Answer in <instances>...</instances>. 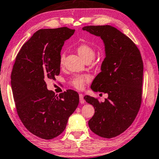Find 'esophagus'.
<instances>
[{"label":"esophagus","instance_id":"1","mask_svg":"<svg viewBox=\"0 0 159 159\" xmlns=\"http://www.w3.org/2000/svg\"><path fill=\"white\" fill-rule=\"evenodd\" d=\"M79 98H80V103H84L85 100H84V95L81 94V93H80V94H79Z\"/></svg>","mask_w":159,"mask_h":159}]
</instances>
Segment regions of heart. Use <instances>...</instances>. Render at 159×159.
I'll return each instance as SVG.
<instances>
[{
    "label": "heart",
    "mask_w": 159,
    "mask_h": 159,
    "mask_svg": "<svg viewBox=\"0 0 159 159\" xmlns=\"http://www.w3.org/2000/svg\"><path fill=\"white\" fill-rule=\"evenodd\" d=\"M76 50L78 54L80 55V57L84 59L85 61H91V60L95 57V52L93 48L90 46L89 44L86 43H81L77 47ZM65 59L64 54H61L60 57V64L62 65L64 63ZM89 80V77L85 76V75H75L74 77L72 78L70 80V84L73 87L78 90H82L84 88L85 84Z\"/></svg>",
    "instance_id": "b5f03b06"
}]
</instances>
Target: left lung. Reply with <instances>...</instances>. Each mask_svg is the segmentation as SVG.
Listing matches in <instances>:
<instances>
[{
  "label": "left lung",
  "instance_id": "1",
  "mask_svg": "<svg viewBox=\"0 0 159 159\" xmlns=\"http://www.w3.org/2000/svg\"><path fill=\"white\" fill-rule=\"evenodd\" d=\"M101 37L105 57L101 72L91 84L95 92L107 93L104 102L98 98L84 97L95 109L89 121L90 130L103 138L122 134L134 122L142 100L143 61L134 42L110 25H90L83 27ZM102 94V93H101Z\"/></svg>",
  "mask_w": 159,
  "mask_h": 159
}]
</instances>
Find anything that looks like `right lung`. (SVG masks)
Instances as JSON below:
<instances>
[{
    "label": "right lung",
    "instance_id": "obj_1",
    "mask_svg": "<svg viewBox=\"0 0 159 159\" xmlns=\"http://www.w3.org/2000/svg\"><path fill=\"white\" fill-rule=\"evenodd\" d=\"M75 30L42 29L22 45L11 73L17 113L26 129L39 138L52 139L64 132L79 102L73 90L55 95L47 80L60 74V52Z\"/></svg>",
    "mask_w": 159,
    "mask_h": 159
}]
</instances>
